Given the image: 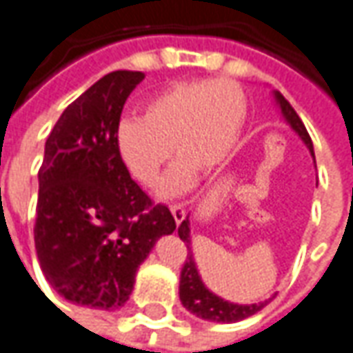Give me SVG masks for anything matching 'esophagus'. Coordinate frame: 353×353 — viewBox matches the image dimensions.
Returning <instances> with one entry per match:
<instances>
[{"label": "esophagus", "instance_id": "esophagus-1", "mask_svg": "<svg viewBox=\"0 0 353 353\" xmlns=\"http://www.w3.org/2000/svg\"><path fill=\"white\" fill-rule=\"evenodd\" d=\"M170 210H172V214H174V220H176L177 224L185 218V208L181 207V205H172L170 207Z\"/></svg>", "mask_w": 353, "mask_h": 353}]
</instances>
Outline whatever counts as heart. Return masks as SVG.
<instances>
[{
  "instance_id": "heart-1",
  "label": "heart",
  "mask_w": 353,
  "mask_h": 353,
  "mask_svg": "<svg viewBox=\"0 0 353 353\" xmlns=\"http://www.w3.org/2000/svg\"><path fill=\"white\" fill-rule=\"evenodd\" d=\"M245 117L247 98L236 83H177L152 96L143 117H129L117 125V154L137 183L150 187L174 146L179 160L160 181L158 193L179 196L193 187L196 170H212L230 157Z\"/></svg>"
}]
</instances>
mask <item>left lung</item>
Here are the masks:
<instances>
[{
	"instance_id": "8db88e82",
	"label": "left lung",
	"mask_w": 353,
	"mask_h": 353,
	"mask_svg": "<svg viewBox=\"0 0 353 353\" xmlns=\"http://www.w3.org/2000/svg\"><path fill=\"white\" fill-rule=\"evenodd\" d=\"M272 98H274V102H276V106L280 110L282 117H284V121L303 141V145L307 146L311 157L315 160L311 137H309L307 129H305V125L301 123V119L296 114V110L290 106V102L278 90H272ZM177 234L185 241L187 249H189V255H187L185 265L181 268V276H179V299H181L183 307L189 313H193L199 319H205V321H212V323H237V321H243V319L255 315L257 311H261V309L267 305L268 299L259 301V303H234V301H228L224 297L216 296L214 292H210L205 286V282H203V278L199 274V270H196L195 257H193V251H191L189 216L179 224Z\"/></svg>"
}]
</instances>
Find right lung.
<instances>
[{
    "label": "right lung",
    "instance_id": "1",
    "mask_svg": "<svg viewBox=\"0 0 353 353\" xmlns=\"http://www.w3.org/2000/svg\"><path fill=\"white\" fill-rule=\"evenodd\" d=\"M145 79L114 71L57 119L38 172L34 245L46 280L77 305L117 309L162 236L176 230L166 205L131 179L116 148L123 104Z\"/></svg>",
    "mask_w": 353,
    "mask_h": 353
}]
</instances>
